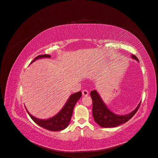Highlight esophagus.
<instances>
[{"label": "esophagus", "mask_w": 158, "mask_h": 158, "mask_svg": "<svg viewBox=\"0 0 158 158\" xmlns=\"http://www.w3.org/2000/svg\"><path fill=\"white\" fill-rule=\"evenodd\" d=\"M82 95H83V96H87V95H88V94H89V93H88V90H86V89L82 90Z\"/></svg>", "instance_id": "34e87169"}]
</instances>
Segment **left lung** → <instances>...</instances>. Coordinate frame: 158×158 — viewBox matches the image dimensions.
<instances>
[{
  "instance_id": "1",
  "label": "left lung",
  "mask_w": 158,
  "mask_h": 158,
  "mask_svg": "<svg viewBox=\"0 0 158 158\" xmlns=\"http://www.w3.org/2000/svg\"><path fill=\"white\" fill-rule=\"evenodd\" d=\"M131 57L139 62L135 55H131ZM90 95L93 101L92 113L94 120L98 126L105 128L118 127L121 124L127 122L135 114L141 104L140 102L136 108L130 113L120 115L113 113L108 109L95 89L91 92Z\"/></svg>"
}]
</instances>
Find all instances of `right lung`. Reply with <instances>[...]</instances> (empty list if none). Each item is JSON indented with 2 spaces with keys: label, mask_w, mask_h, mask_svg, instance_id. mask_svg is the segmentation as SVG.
Wrapping results in <instances>:
<instances>
[{
  "label": "right lung",
  "mask_w": 158,
  "mask_h": 158,
  "mask_svg": "<svg viewBox=\"0 0 158 158\" xmlns=\"http://www.w3.org/2000/svg\"><path fill=\"white\" fill-rule=\"evenodd\" d=\"M50 57H51V55H40L35 57L34 60L31 63V64L38 59H43V58ZM81 92L72 94L69 97V99L64 105V106L63 107V108L60 111V112L57 113L56 115H54V117L45 120L38 118L31 114L26 109H26L32 120L36 124H38L39 126L52 131H62L69 126L72 118L74 107L76 106L77 102L79 100V98L81 97Z\"/></svg>",
  "instance_id": "right-lung-1"
}]
</instances>
